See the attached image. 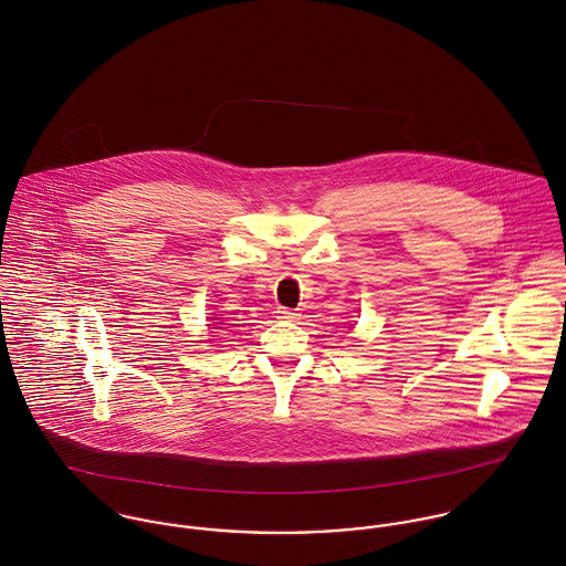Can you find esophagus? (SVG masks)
I'll use <instances>...</instances> for the list:
<instances>
[{
	"label": "esophagus",
	"mask_w": 566,
	"mask_h": 566,
	"mask_svg": "<svg viewBox=\"0 0 566 566\" xmlns=\"http://www.w3.org/2000/svg\"><path fill=\"white\" fill-rule=\"evenodd\" d=\"M296 316H298V314H296L294 310H287V307H279V310H276V318H279V321H294Z\"/></svg>",
	"instance_id": "34e87169"
}]
</instances>
